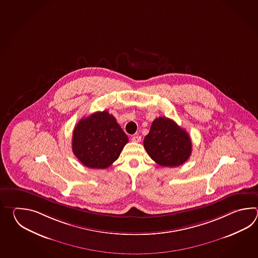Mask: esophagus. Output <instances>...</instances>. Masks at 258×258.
<instances>
[{
    "mask_svg": "<svg viewBox=\"0 0 258 258\" xmlns=\"http://www.w3.org/2000/svg\"><path fill=\"white\" fill-rule=\"evenodd\" d=\"M132 141L135 143H139L141 141V137H139V136H134V137H132Z\"/></svg>",
    "mask_w": 258,
    "mask_h": 258,
    "instance_id": "obj_1",
    "label": "esophagus"
}]
</instances>
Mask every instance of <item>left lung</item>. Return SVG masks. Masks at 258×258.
Returning a JSON list of instances; mask_svg holds the SVG:
<instances>
[{"label": "left lung", "mask_w": 258, "mask_h": 258, "mask_svg": "<svg viewBox=\"0 0 258 258\" xmlns=\"http://www.w3.org/2000/svg\"><path fill=\"white\" fill-rule=\"evenodd\" d=\"M144 147L155 162L164 167L183 164L192 153V141L187 132L166 117L154 120Z\"/></svg>", "instance_id": "obj_1"}]
</instances>
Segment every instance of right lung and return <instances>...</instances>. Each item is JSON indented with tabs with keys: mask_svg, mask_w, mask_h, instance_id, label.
<instances>
[{
	"mask_svg": "<svg viewBox=\"0 0 258 258\" xmlns=\"http://www.w3.org/2000/svg\"><path fill=\"white\" fill-rule=\"evenodd\" d=\"M128 137L109 111H97L77 122L72 149L91 169H106L119 158Z\"/></svg>",
	"mask_w": 258,
	"mask_h": 258,
	"instance_id": "obj_1",
	"label": "right lung"
}]
</instances>
